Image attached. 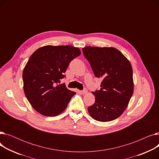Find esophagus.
<instances>
[{
	"instance_id": "obj_1",
	"label": "esophagus",
	"mask_w": 159,
	"mask_h": 159,
	"mask_svg": "<svg viewBox=\"0 0 159 159\" xmlns=\"http://www.w3.org/2000/svg\"><path fill=\"white\" fill-rule=\"evenodd\" d=\"M87 93H88V90H87V89H84V90L81 91V93H82V94H83V95H85V94H86Z\"/></svg>"
}]
</instances>
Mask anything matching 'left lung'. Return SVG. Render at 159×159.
I'll use <instances>...</instances> for the list:
<instances>
[{"label":"left lung","mask_w":159,"mask_h":159,"mask_svg":"<svg viewBox=\"0 0 159 159\" xmlns=\"http://www.w3.org/2000/svg\"><path fill=\"white\" fill-rule=\"evenodd\" d=\"M82 51L95 76L102 79L101 88L92 92L95 102L88 107L90 116L100 122L117 119L126 109L134 89L130 62L112 47L86 46Z\"/></svg>","instance_id":"left-lung-1"}]
</instances>
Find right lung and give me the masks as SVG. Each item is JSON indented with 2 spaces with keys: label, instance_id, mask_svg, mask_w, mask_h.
<instances>
[{
  "label": "right lung",
  "instance_id": "add662e5",
  "mask_svg": "<svg viewBox=\"0 0 159 159\" xmlns=\"http://www.w3.org/2000/svg\"><path fill=\"white\" fill-rule=\"evenodd\" d=\"M81 54L71 46H43L33 53L25 66L24 91L33 109L41 115L55 116L63 112L76 93L67 88L64 77L70 62Z\"/></svg>",
  "mask_w": 159,
  "mask_h": 159
}]
</instances>
